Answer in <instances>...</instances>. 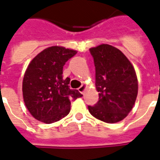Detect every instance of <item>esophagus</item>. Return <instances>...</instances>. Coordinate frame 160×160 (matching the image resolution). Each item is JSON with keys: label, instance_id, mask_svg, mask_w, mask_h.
Instances as JSON below:
<instances>
[{"label": "esophagus", "instance_id": "obj_1", "mask_svg": "<svg viewBox=\"0 0 160 160\" xmlns=\"http://www.w3.org/2000/svg\"><path fill=\"white\" fill-rule=\"evenodd\" d=\"M84 89H85V85H84V84H82L81 86L78 88V90H79V92L81 93H84Z\"/></svg>", "mask_w": 160, "mask_h": 160}]
</instances>
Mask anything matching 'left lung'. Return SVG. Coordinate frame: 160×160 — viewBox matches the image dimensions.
<instances>
[{
  "label": "left lung",
  "instance_id": "8db88e82",
  "mask_svg": "<svg viewBox=\"0 0 160 160\" xmlns=\"http://www.w3.org/2000/svg\"><path fill=\"white\" fill-rule=\"evenodd\" d=\"M95 67V85L99 98L88 106L92 116L107 123L123 120L132 109L138 82L132 63L119 49L102 44L89 49Z\"/></svg>",
  "mask_w": 160,
  "mask_h": 160
}]
</instances>
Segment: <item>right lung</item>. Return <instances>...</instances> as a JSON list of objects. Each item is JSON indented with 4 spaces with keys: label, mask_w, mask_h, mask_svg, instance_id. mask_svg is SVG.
I'll return each mask as SVG.
<instances>
[{
    "label": "right lung",
    "mask_w": 160,
    "mask_h": 160,
    "mask_svg": "<svg viewBox=\"0 0 160 160\" xmlns=\"http://www.w3.org/2000/svg\"><path fill=\"white\" fill-rule=\"evenodd\" d=\"M76 51L62 47L48 48L29 63L23 80V97L31 115L42 122H55L71 111V99L82 97L71 89V79L62 78L63 67Z\"/></svg>",
    "instance_id": "1"
}]
</instances>
